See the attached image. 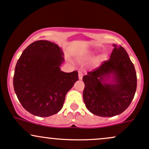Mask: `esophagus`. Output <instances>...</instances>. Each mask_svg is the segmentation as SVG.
I'll return each instance as SVG.
<instances>
[{"label": "esophagus", "instance_id": "34e87169", "mask_svg": "<svg viewBox=\"0 0 149 149\" xmlns=\"http://www.w3.org/2000/svg\"><path fill=\"white\" fill-rule=\"evenodd\" d=\"M83 72H81V71H79V74H78V75H79V79H82V77H83Z\"/></svg>", "mask_w": 149, "mask_h": 149}]
</instances>
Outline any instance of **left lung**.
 <instances>
[{
  "mask_svg": "<svg viewBox=\"0 0 149 149\" xmlns=\"http://www.w3.org/2000/svg\"><path fill=\"white\" fill-rule=\"evenodd\" d=\"M113 46L109 60L82 78L86 107L93 114L103 117H111L125 111L136 90L134 64L124 47Z\"/></svg>",
  "mask_w": 149,
  "mask_h": 149,
  "instance_id": "8db88e82",
  "label": "left lung"
}]
</instances>
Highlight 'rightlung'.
<instances>
[{
    "label": "right lung",
    "instance_id": "1",
    "mask_svg": "<svg viewBox=\"0 0 149 149\" xmlns=\"http://www.w3.org/2000/svg\"><path fill=\"white\" fill-rule=\"evenodd\" d=\"M64 54L54 42L38 40L23 51L15 68L13 87L26 111L47 117L62 109L65 96L78 80V72L60 70Z\"/></svg>",
    "mask_w": 149,
    "mask_h": 149
}]
</instances>
